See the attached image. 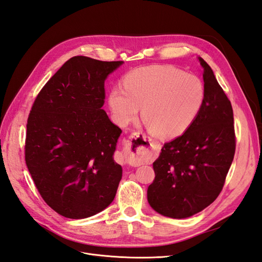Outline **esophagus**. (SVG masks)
Segmentation results:
<instances>
[{
  "mask_svg": "<svg viewBox=\"0 0 262 262\" xmlns=\"http://www.w3.org/2000/svg\"><path fill=\"white\" fill-rule=\"evenodd\" d=\"M137 134H132V136H130L129 140L124 141V144H123V149H124V154H125V158L128 160V162L130 163H136L138 161V158L140 156H142L144 154V146L142 145H139V144H136L134 142H132L131 140L136 139L137 140ZM139 137V136H138ZM144 138V137H143ZM145 140V139H144ZM150 141V139L148 140ZM149 144L152 145V143L149 142Z\"/></svg>",
  "mask_w": 262,
  "mask_h": 262,
  "instance_id": "obj_1",
  "label": "esophagus"
}]
</instances>
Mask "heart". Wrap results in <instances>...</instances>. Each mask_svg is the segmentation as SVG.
I'll return each mask as SVG.
<instances>
[{"label": "heart", "instance_id": "b5f03b06", "mask_svg": "<svg viewBox=\"0 0 262 262\" xmlns=\"http://www.w3.org/2000/svg\"><path fill=\"white\" fill-rule=\"evenodd\" d=\"M123 90L109 94V107L118 124L132 121L142 107L148 130L161 138L184 133L199 116L205 87L199 77L175 67L149 66L132 70L123 77Z\"/></svg>", "mask_w": 262, "mask_h": 262}]
</instances>
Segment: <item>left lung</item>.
Wrapping results in <instances>:
<instances>
[{"mask_svg": "<svg viewBox=\"0 0 262 262\" xmlns=\"http://www.w3.org/2000/svg\"><path fill=\"white\" fill-rule=\"evenodd\" d=\"M199 60L204 69L203 107L182 136L164 144L147 189L150 207L172 219L191 216L216 199L236 148L231 101L210 66Z\"/></svg>", "mask_w": 262, "mask_h": 262, "instance_id": "left-lung-1", "label": "left lung"}]
</instances>
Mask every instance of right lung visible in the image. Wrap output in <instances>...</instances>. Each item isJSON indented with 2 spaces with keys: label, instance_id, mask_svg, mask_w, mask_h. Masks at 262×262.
Masks as SVG:
<instances>
[{
  "label": "right lung",
  "instance_id": "right-lung-1",
  "mask_svg": "<svg viewBox=\"0 0 262 262\" xmlns=\"http://www.w3.org/2000/svg\"><path fill=\"white\" fill-rule=\"evenodd\" d=\"M122 61L71 58L46 83L27 120L25 161L49 207L85 219L115 199L122 168L114 160L121 129L101 107L105 80Z\"/></svg>",
  "mask_w": 262,
  "mask_h": 262
}]
</instances>
